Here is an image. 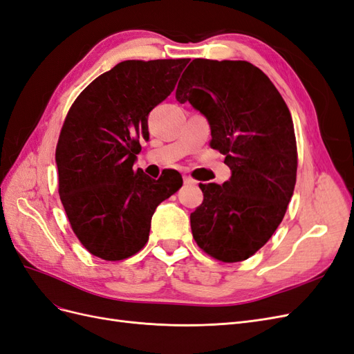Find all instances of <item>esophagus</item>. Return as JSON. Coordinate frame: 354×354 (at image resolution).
Returning <instances> with one entry per match:
<instances>
[{
  "mask_svg": "<svg viewBox=\"0 0 354 354\" xmlns=\"http://www.w3.org/2000/svg\"><path fill=\"white\" fill-rule=\"evenodd\" d=\"M183 180H185V185H190V186H196L198 185V181L192 178L190 176H185Z\"/></svg>",
  "mask_w": 354,
  "mask_h": 354,
  "instance_id": "34e87169",
  "label": "esophagus"
}]
</instances>
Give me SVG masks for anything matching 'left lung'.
Returning a JSON list of instances; mask_svg holds the SVG:
<instances>
[{
	"label": "left lung",
	"instance_id": "left-lung-1",
	"mask_svg": "<svg viewBox=\"0 0 354 354\" xmlns=\"http://www.w3.org/2000/svg\"><path fill=\"white\" fill-rule=\"evenodd\" d=\"M176 99L207 118L211 147L232 173L223 185H199L194 238L220 261L250 259L272 238L294 194L297 143L288 106L269 77L243 60H192Z\"/></svg>",
	"mask_w": 354,
	"mask_h": 354
}]
</instances>
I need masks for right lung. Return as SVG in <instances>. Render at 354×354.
Returning <instances> with one entry per match:
<instances>
[{
    "label": "right lung",
    "instance_id": "obj_1",
    "mask_svg": "<svg viewBox=\"0 0 354 354\" xmlns=\"http://www.w3.org/2000/svg\"><path fill=\"white\" fill-rule=\"evenodd\" d=\"M187 63H118L68 112L56 147L59 195L73 233L99 259L118 261L140 251L156 207L183 185L176 169L155 180L134 164L149 138V113L174 90Z\"/></svg>",
    "mask_w": 354,
    "mask_h": 354
}]
</instances>
